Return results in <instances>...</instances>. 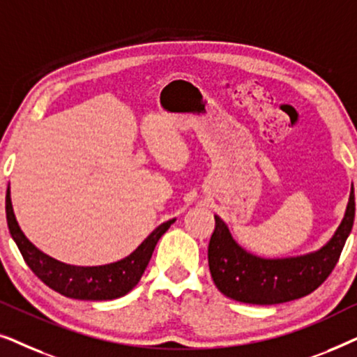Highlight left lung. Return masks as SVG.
<instances>
[{
  "label": "left lung",
  "instance_id": "8db88e82",
  "mask_svg": "<svg viewBox=\"0 0 357 357\" xmlns=\"http://www.w3.org/2000/svg\"><path fill=\"white\" fill-rule=\"evenodd\" d=\"M356 203L349 202L333 237L319 250L289 258H261L234 241L227 224L214 216L216 226L208 245V263L214 284L224 296L245 304L273 305L301 299L314 292L333 271L354 222Z\"/></svg>",
  "mask_w": 357,
  "mask_h": 357
}]
</instances>
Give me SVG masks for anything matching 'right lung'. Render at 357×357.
Returning <instances> with one entry per match:
<instances>
[{"instance_id":"obj_1","label":"right lung","mask_w":357,"mask_h":357,"mask_svg":"<svg viewBox=\"0 0 357 357\" xmlns=\"http://www.w3.org/2000/svg\"><path fill=\"white\" fill-rule=\"evenodd\" d=\"M6 221L13 241L38 280L61 296L79 301H112L128 294L138 284L153 257L155 243L175 219L160 224L141 245L123 260L100 266H76L58 261L33 245L19 227L11 203V190H6Z\"/></svg>"}]
</instances>
